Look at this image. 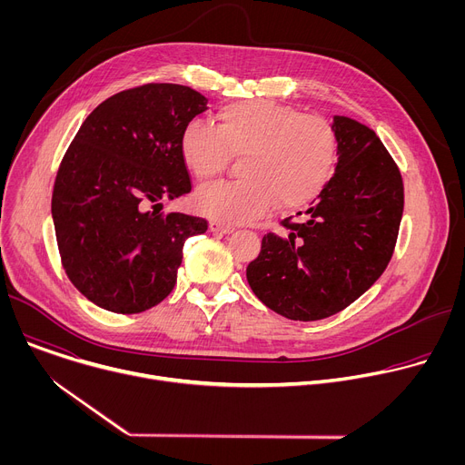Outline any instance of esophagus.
<instances>
[{"instance_id":"esophagus-1","label":"esophagus","mask_w":465,"mask_h":465,"mask_svg":"<svg viewBox=\"0 0 465 465\" xmlns=\"http://www.w3.org/2000/svg\"><path fill=\"white\" fill-rule=\"evenodd\" d=\"M210 230H212V232H215V233H232V232H233V228H232V226L221 224V223H217V221H213V223L210 224Z\"/></svg>"}]
</instances>
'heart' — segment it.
Here are the masks:
<instances>
[{
    "instance_id": "1",
    "label": "heart",
    "mask_w": 465,
    "mask_h": 465,
    "mask_svg": "<svg viewBox=\"0 0 465 465\" xmlns=\"http://www.w3.org/2000/svg\"><path fill=\"white\" fill-rule=\"evenodd\" d=\"M180 154L198 180L215 178L230 156H241V180L203 187L194 208L226 224L307 206L322 193L339 162L335 126L269 99H242L217 112V126L191 119L180 134Z\"/></svg>"
}]
</instances>
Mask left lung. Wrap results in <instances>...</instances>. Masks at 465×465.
<instances>
[{"instance_id": "left-lung-1", "label": "left lung", "mask_w": 465, "mask_h": 465, "mask_svg": "<svg viewBox=\"0 0 465 465\" xmlns=\"http://www.w3.org/2000/svg\"><path fill=\"white\" fill-rule=\"evenodd\" d=\"M335 174L302 223L267 233L246 267L253 294L274 312L300 322L346 309L384 272L403 217V180L366 124L335 115Z\"/></svg>"}]
</instances>
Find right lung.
Here are the masks:
<instances>
[{
  "label": "right lung",
  "mask_w": 465,
  "mask_h": 465,
  "mask_svg": "<svg viewBox=\"0 0 465 465\" xmlns=\"http://www.w3.org/2000/svg\"><path fill=\"white\" fill-rule=\"evenodd\" d=\"M208 99L182 84H143L103 101L56 173L51 215L64 271L101 309L134 314L169 296L187 237L208 223L163 213L187 194L183 126Z\"/></svg>",
  "instance_id": "1"
}]
</instances>
